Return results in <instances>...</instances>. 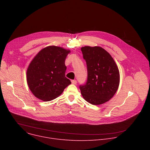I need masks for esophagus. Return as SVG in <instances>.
Returning <instances> with one entry per match:
<instances>
[{"label": "esophagus", "instance_id": "1", "mask_svg": "<svg viewBox=\"0 0 150 150\" xmlns=\"http://www.w3.org/2000/svg\"><path fill=\"white\" fill-rule=\"evenodd\" d=\"M71 82H72V84H76L77 83V81L76 80H72Z\"/></svg>", "mask_w": 150, "mask_h": 150}]
</instances>
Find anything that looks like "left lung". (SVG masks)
Wrapping results in <instances>:
<instances>
[{"instance_id":"left-lung-1","label":"left lung","mask_w":150,"mask_h":150,"mask_svg":"<svg viewBox=\"0 0 150 150\" xmlns=\"http://www.w3.org/2000/svg\"><path fill=\"white\" fill-rule=\"evenodd\" d=\"M87 67V81L79 86L83 98L93 105L110 100L120 82L119 71L111 55L101 47H81Z\"/></svg>"}]
</instances>
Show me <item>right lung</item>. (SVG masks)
<instances>
[{
  "mask_svg": "<svg viewBox=\"0 0 150 150\" xmlns=\"http://www.w3.org/2000/svg\"><path fill=\"white\" fill-rule=\"evenodd\" d=\"M70 52L50 46L41 50L34 57L27 71V81L35 97L45 101H51L71 83L65 76V63Z\"/></svg>",
  "mask_w": 150,
  "mask_h": 150,
  "instance_id": "right-lung-1",
  "label": "right lung"
}]
</instances>
